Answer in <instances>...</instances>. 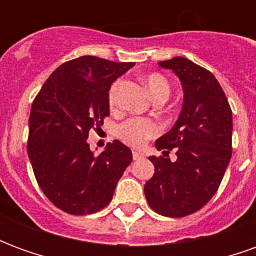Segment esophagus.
Segmentation results:
<instances>
[{"instance_id": "obj_1", "label": "esophagus", "mask_w": 256, "mask_h": 256, "mask_svg": "<svg viewBox=\"0 0 256 256\" xmlns=\"http://www.w3.org/2000/svg\"><path fill=\"white\" fill-rule=\"evenodd\" d=\"M144 156H142V154H140V152H137V150H133V159L134 160H138V159H142Z\"/></svg>"}]
</instances>
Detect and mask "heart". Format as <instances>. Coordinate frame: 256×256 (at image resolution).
<instances>
[{
  "mask_svg": "<svg viewBox=\"0 0 256 256\" xmlns=\"http://www.w3.org/2000/svg\"><path fill=\"white\" fill-rule=\"evenodd\" d=\"M142 84L150 92V94L154 97V100H158V98L166 100L168 97L170 84L162 74H148L142 78ZM118 90H119V82H114L108 92V102L111 106H115L118 104ZM159 132H160V126L155 120L132 118L119 126L118 136L126 144L141 146L146 140L154 138L155 136H158Z\"/></svg>",
  "mask_w": 256,
  "mask_h": 256,
  "instance_id": "b5f03b06",
  "label": "heart"
}]
</instances>
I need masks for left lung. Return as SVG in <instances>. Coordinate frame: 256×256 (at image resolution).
I'll use <instances>...</instances> for the list:
<instances>
[{
	"mask_svg": "<svg viewBox=\"0 0 256 256\" xmlns=\"http://www.w3.org/2000/svg\"><path fill=\"white\" fill-rule=\"evenodd\" d=\"M177 75L184 102L170 132L156 140L163 156H150L155 174L144 186L158 214L181 218L208 203L220 188L232 158V110L212 74L185 58L159 62ZM176 150L178 160L164 156Z\"/></svg>",
	"mask_w": 256,
	"mask_h": 256,
	"instance_id": "obj_1",
	"label": "left lung"
}]
</instances>
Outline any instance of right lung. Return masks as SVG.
Here are the masks:
<instances>
[{"label":"right lung","instance_id":"obj_1","mask_svg":"<svg viewBox=\"0 0 256 256\" xmlns=\"http://www.w3.org/2000/svg\"><path fill=\"white\" fill-rule=\"evenodd\" d=\"M133 66L96 56L74 58L53 71L31 106L27 152L36 182L68 214L104 208L133 160L132 150L118 140L98 156L86 141L110 115L112 82Z\"/></svg>","mask_w":256,"mask_h":256}]
</instances>
